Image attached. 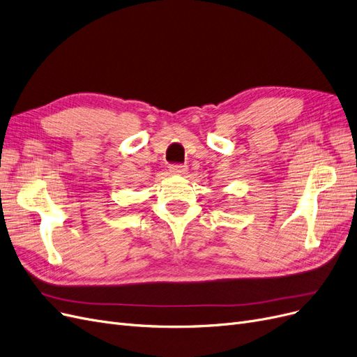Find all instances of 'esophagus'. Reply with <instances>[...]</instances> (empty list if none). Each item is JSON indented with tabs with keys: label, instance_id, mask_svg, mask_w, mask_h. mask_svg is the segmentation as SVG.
Instances as JSON below:
<instances>
[{
	"label": "esophagus",
	"instance_id": "esophagus-1",
	"mask_svg": "<svg viewBox=\"0 0 357 357\" xmlns=\"http://www.w3.org/2000/svg\"><path fill=\"white\" fill-rule=\"evenodd\" d=\"M169 170H170V174H174V175H185L188 172V167L185 165H172L169 167Z\"/></svg>",
	"mask_w": 357,
	"mask_h": 357
}]
</instances>
